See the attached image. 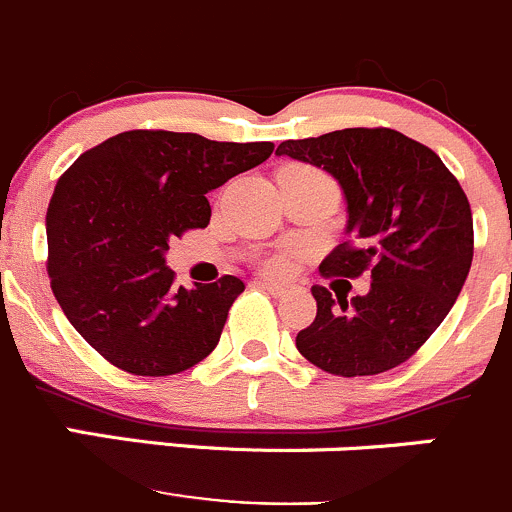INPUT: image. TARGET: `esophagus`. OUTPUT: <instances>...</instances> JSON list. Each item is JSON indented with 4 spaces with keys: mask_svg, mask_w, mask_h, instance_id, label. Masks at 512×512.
Segmentation results:
<instances>
[{
    "mask_svg": "<svg viewBox=\"0 0 512 512\" xmlns=\"http://www.w3.org/2000/svg\"><path fill=\"white\" fill-rule=\"evenodd\" d=\"M257 285H260L262 290L272 292V295H282V292H285V285H277V282H270V280H257Z\"/></svg>",
    "mask_w": 512,
    "mask_h": 512,
    "instance_id": "obj_1",
    "label": "esophagus"
}]
</instances>
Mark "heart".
Instances as JSON below:
<instances>
[{
  "instance_id": "b5f03b06",
  "label": "heart",
  "mask_w": 512,
  "mask_h": 512,
  "mask_svg": "<svg viewBox=\"0 0 512 512\" xmlns=\"http://www.w3.org/2000/svg\"><path fill=\"white\" fill-rule=\"evenodd\" d=\"M270 270H282V262H272Z\"/></svg>"
}]
</instances>
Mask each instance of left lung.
I'll list each match as a JSON object with an SVG mask.
<instances>
[{"mask_svg":"<svg viewBox=\"0 0 512 512\" xmlns=\"http://www.w3.org/2000/svg\"><path fill=\"white\" fill-rule=\"evenodd\" d=\"M275 155L325 170L345 197L350 240L320 270L372 280L350 302L312 287L317 315L297 332V350L342 377L398 367L438 330L470 272L473 212L463 187L430 147L385 127L287 140Z\"/></svg>","mask_w":512,"mask_h":512,"instance_id":"left-lung-1","label":"left lung"}]
</instances>
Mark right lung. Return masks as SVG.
I'll list each match as a JSON object with an SVG mask.
<instances>
[{
    "instance_id": "1",
    "label": "right lung",
    "mask_w": 512,
    "mask_h": 512,
    "mask_svg": "<svg viewBox=\"0 0 512 512\" xmlns=\"http://www.w3.org/2000/svg\"><path fill=\"white\" fill-rule=\"evenodd\" d=\"M272 142L132 130L77 157L47 210L49 280L74 330L132 375H175L217 347L245 282L192 290L167 267L172 237L210 225L207 192L262 165Z\"/></svg>"
}]
</instances>
